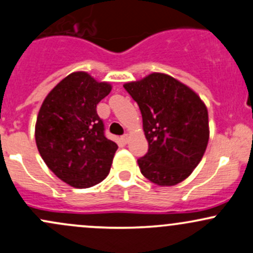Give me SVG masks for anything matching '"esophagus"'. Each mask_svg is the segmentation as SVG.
Returning a JSON list of instances; mask_svg holds the SVG:
<instances>
[{"label": "esophagus", "mask_w": 253, "mask_h": 253, "mask_svg": "<svg viewBox=\"0 0 253 253\" xmlns=\"http://www.w3.org/2000/svg\"><path fill=\"white\" fill-rule=\"evenodd\" d=\"M121 140H122V142H124L125 143V144H126V143H128V134H124V135H122V137H121Z\"/></svg>", "instance_id": "34e87169"}]
</instances>
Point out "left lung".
Masks as SVG:
<instances>
[{
	"mask_svg": "<svg viewBox=\"0 0 253 253\" xmlns=\"http://www.w3.org/2000/svg\"><path fill=\"white\" fill-rule=\"evenodd\" d=\"M137 102L148 140V153L138 159L142 174L166 187L189 177L209 143V114L198 94L160 73L124 84Z\"/></svg>",
	"mask_w": 253,
	"mask_h": 253,
	"instance_id": "obj_1",
	"label": "left lung"
}]
</instances>
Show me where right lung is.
Listing matches in <instances>:
<instances>
[{
  "instance_id": "right-lung-1",
  "label": "right lung",
  "mask_w": 253,
  "mask_h": 253,
  "mask_svg": "<svg viewBox=\"0 0 253 253\" xmlns=\"http://www.w3.org/2000/svg\"><path fill=\"white\" fill-rule=\"evenodd\" d=\"M111 91L80 71L62 80L42 103L36 145L48 169L74 188H89L109 174L118 144L105 137L97 104Z\"/></svg>"
}]
</instances>
